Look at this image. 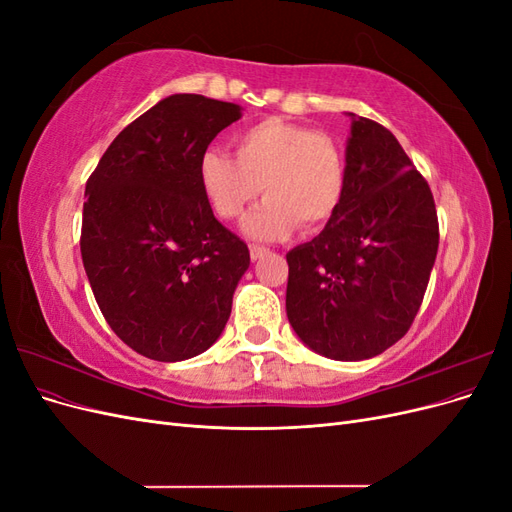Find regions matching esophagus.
Here are the masks:
<instances>
[{
  "mask_svg": "<svg viewBox=\"0 0 512 512\" xmlns=\"http://www.w3.org/2000/svg\"><path fill=\"white\" fill-rule=\"evenodd\" d=\"M269 254V250L267 247H260V245H250V256H252V260L256 262V260H260V258H265Z\"/></svg>",
  "mask_w": 512,
  "mask_h": 512,
  "instance_id": "34e87169",
  "label": "esophagus"
}]
</instances>
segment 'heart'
I'll use <instances>...</instances> for the list:
<instances>
[{"instance_id": "b5f03b06", "label": "heart", "mask_w": 512, "mask_h": 512, "mask_svg": "<svg viewBox=\"0 0 512 512\" xmlns=\"http://www.w3.org/2000/svg\"><path fill=\"white\" fill-rule=\"evenodd\" d=\"M232 149L235 158L207 149L198 181L224 220L243 218L262 188L267 200L243 224L252 239H280L297 224L318 230L342 205L344 160L327 134L269 117L232 134Z\"/></svg>"}]
</instances>
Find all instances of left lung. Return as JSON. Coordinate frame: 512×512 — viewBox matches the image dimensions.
<instances>
[{"instance_id":"1","label":"left lung","mask_w":512,"mask_h":512,"mask_svg":"<svg viewBox=\"0 0 512 512\" xmlns=\"http://www.w3.org/2000/svg\"><path fill=\"white\" fill-rule=\"evenodd\" d=\"M348 117L342 205L318 237L286 254V314L307 348L365 361L408 333L440 235L429 185L397 138Z\"/></svg>"}]
</instances>
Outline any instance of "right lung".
I'll list each match as a JSON object with an SVG mask.
<instances>
[{
    "label": "right lung",
    "mask_w": 512,
    "mask_h": 512,
    "mask_svg": "<svg viewBox=\"0 0 512 512\" xmlns=\"http://www.w3.org/2000/svg\"><path fill=\"white\" fill-rule=\"evenodd\" d=\"M243 108L173 94L123 128L85 185L81 256L123 344L177 363L222 335L250 267L200 190L198 160Z\"/></svg>",
    "instance_id": "add662e5"
}]
</instances>
